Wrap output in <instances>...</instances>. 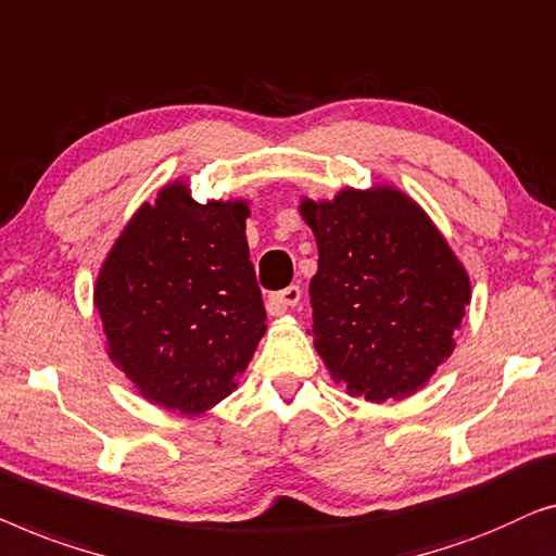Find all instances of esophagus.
Here are the masks:
<instances>
[{"instance_id":"1","label":"esophagus","mask_w":556,"mask_h":556,"mask_svg":"<svg viewBox=\"0 0 556 556\" xmlns=\"http://www.w3.org/2000/svg\"><path fill=\"white\" fill-rule=\"evenodd\" d=\"M302 300V289L296 285H289L281 289V292H275L269 296V312H275V315H279V312H285L287 307H296Z\"/></svg>"}]
</instances>
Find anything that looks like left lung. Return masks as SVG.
Returning <instances> with one entry per match:
<instances>
[{
  "mask_svg": "<svg viewBox=\"0 0 556 556\" xmlns=\"http://www.w3.org/2000/svg\"><path fill=\"white\" fill-rule=\"evenodd\" d=\"M317 241L312 338L350 395L401 401L453 353L471 300L466 269L418 203L395 189L302 201Z\"/></svg>",
  "mask_w": 556,
  "mask_h": 556,
  "instance_id": "8db88e82",
  "label": "left lung"
}]
</instances>
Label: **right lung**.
<instances>
[{
	"instance_id": "add662e5",
	"label": "right lung",
	"mask_w": 556,
	"mask_h": 556,
	"mask_svg": "<svg viewBox=\"0 0 556 556\" xmlns=\"http://www.w3.org/2000/svg\"><path fill=\"white\" fill-rule=\"evenodd\" d=\"M247 203H197L170 184L138 208L96 285L108 353L140 395L201 413L224 401L267 330Z\"/></svg>"
}]
</instances>
